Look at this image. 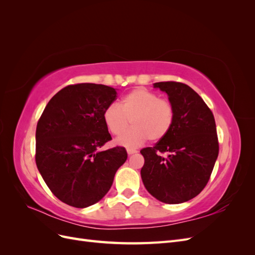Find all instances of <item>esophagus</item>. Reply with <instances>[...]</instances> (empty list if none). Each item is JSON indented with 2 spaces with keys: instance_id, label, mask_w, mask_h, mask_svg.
Wrapping results in <instances>:
<instances>
[{
  "instance_id": "obj_1",
  "label": "esophagus",
  "mask_w": 255,
  "mask_h": 255,
  "mask_svg": "<svg viewBox=\"0 0 255 255\" xmlns=\"http://www.w3.org/2000/svg\"><path fill=\"white\" fill-rule=\"evenodd\" d=\"M127 151H128V155H132V154L137 153V150H135V149H128Z\"/></svg>"
}]
</instances>
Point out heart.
I'll use <instances>...</instances> for the list:
<instances>
[{"label": "heart", "mask_w": 255, "mask_h": 255, "mask_svg": "<svg viewBox=\"0 0 255 255\" xmlns=\"http://www.w3.org/2000/svg\"><path fill=\"white\" fill-rule=\"evenodd\" d=\"M174 117L172 103L145 88L132 90L122 98L119 106L113 103L103 112L104 125L114 136H121L131 121L133 128L117 140L125 146L139 145L146 139L154 142L164 139L171 130Z\"/></svg>", "instance_id": "b5f03b06"}]
</instances>
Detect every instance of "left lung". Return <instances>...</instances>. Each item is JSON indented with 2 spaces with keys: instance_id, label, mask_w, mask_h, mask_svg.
I'll list each match as a JSON object with an SVG mask.
<instances>
[{
  "instance_id": "left-lung-1",
  "label": "left lung",
  "mask_w": 255,
  "mask_h": 255,
  "mask_svg": "<svg viewBox=\"0 0 255 255\" xmlns=\"http://www.w3.org/2000/svg\"><path fill=\"white\" fill-rule=\"evenodd\" d=\"M168 95L175 117L169 134L154 146L143 148L141 179L150 194L168 204L186 202L203 190L219 153L212 111L188 85L179 82L154 84ZM167 152L168 156H160Z\"/></svg>"
}]
</instances>
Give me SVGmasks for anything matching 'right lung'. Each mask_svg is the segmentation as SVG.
Returning <instances> with one entry per match:
<instances>
[{
	"label": "right lung",
	"instance_id": "right-lung-1",
	"mask_svg": "<svg viewBox=\"0 0 255 255\" xmlns=\"http://www.w3.org/2000/svg\"><path fill=\"white\" fill-rule=\"evenodd\" d=\"M116 99L117 90L105 85H69L50 100L37 123V168L68 205L84 208L100 201L126 163L123 146L100 151L112 139L103 112Z\"/></svg>",
	"mask_w": 255,
	"mask_h": 255
}]
</instances>
